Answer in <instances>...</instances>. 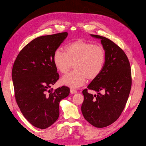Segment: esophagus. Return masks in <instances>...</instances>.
<instances>
[{
	"label": "esophagus",
	"instance_id": "34e87169",
	"mask_svg": "<svg viewBox=\"0 0 146 146\" xmlns=\"http://www.w3.org/2000/svg\"><path fill=\"white\" fill-rule=\"evenodd\" d=\"M70 93H71L72 94H76V93L77 92V91L76 90L73 89V88H71L70 90Z\"/></svg>",
	"mask_w": 146,
	"mask_h": 146
}]
</instances>
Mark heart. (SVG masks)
Here are the masks:
<instances>
[{"label":"heart","mask_w":146,"mask_h":146,"mask_svg":"<svg viewBox=\"0 0 146 146\" xmlns=\"http://www.w3.org/2000/svg\"><path fill=\"white\" fill-rule=\"evenodd\" d=\"M56 49L53 62L56 69L66 74L72 68L74 70L61 80L63 84L77 88L84 84L86 80H93L102 73L106 63L105 50L101 46L82 40L68 43L65 48Z\"/></svg>","instance_id":"1"}]
</instances>
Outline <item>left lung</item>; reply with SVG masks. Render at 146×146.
<instances>
[{
    "mask_svg": "<svg viewBox=\"0 0 146 146\" xmlns=\"http://www.w3.org/2000/svg\"><path fill=\"white\" fill-rule=\"evenodd\" d=\"M91 35L100 39L106 52V63L100 74L82 91L81 111L93 126L104 128L119 117L126 105L132 86L131 69L127 55L118 45L105 37ZM88 89L98 94H89ZM100 91L104 93L100 94Z\"/></svg>",
    "mask_w": 146,
    "mask_h": 146,
    "instance_id": "obj_1",
    "label": "left lung"
}]
</instances>
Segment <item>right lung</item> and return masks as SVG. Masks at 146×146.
Segmentation results:
<instances>
[{"label": "right lung", "mask_w": 146, "mask_h": 146, "mask_svg": "<svg viewBox=\"0 0 146 146\" xmlns=\"http://www.w3.org/2000/svg\"><path fill=\"white\" fill-rule=\"evenodd\" d=\"M68 35L62 32L35 38L21 50L13 66L17 105L25 118L40 129L47 128L58 119L59 102L70 93L66 86L51 88L59 78L53 54Z\"/></svg>", "instance_id": "add662e5"}]
</instances>
